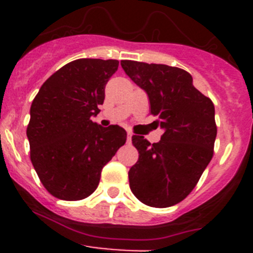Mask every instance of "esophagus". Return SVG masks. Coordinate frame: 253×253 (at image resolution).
<instances>
[{"instance_id":"34e87169","label":"esophagus","mask_w":253,"mask_h":253,"mask_svg":"<svg viewBox=\"0 0 253 253\" xmlns=\"http://www.w3.org/2000/svg\"><path fill=\"white\" fill-rule=\"evenodd\" d=\"M131 137H133V133H130V131H128V135H126V142L130 143V142H131Z\"/></svg>"}]
</instances>
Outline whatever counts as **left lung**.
Instances as JSON below:
<instances>
[{
    "label": "left lung",
    "instance_id": "8db88e82",
    "mask_svg": "<svg viewBox=\"0 0 253 253\" xmlns=\"http://www.w3.org/2000/svg\"><path fill=\"white\" fill-rule=\"evenodd\" d=\"M122 67L146 91L151 114L165 130L153 144L142 135L131 137L139 158L129 169V186L143 204L172 207L193 191L213 157L214 105L184 69L135 60H122Z\"/></svg>",
    "mask_w": 253,
    "mask_h": 253
}]
</instances>
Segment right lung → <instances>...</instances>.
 <instances>
[{"mask_svg": "<svg viewBox=\"0 0 253 253\" xmlns=\"http://www.w3.org/2000/svg\"><path fill=\"white\" fill-rule=\"evenodd\" d=\"M116 59L69 62L40 87L30 107L26 135L30 160L48 193L75 202L97 189L102 167L125 144L119 125L91 120L104 104L105 86L118 71Z\"/></svg>", "mask_w": 253, "mask_h": 253, "instance_id": "1", "label": "right lung"}]
</instances>
